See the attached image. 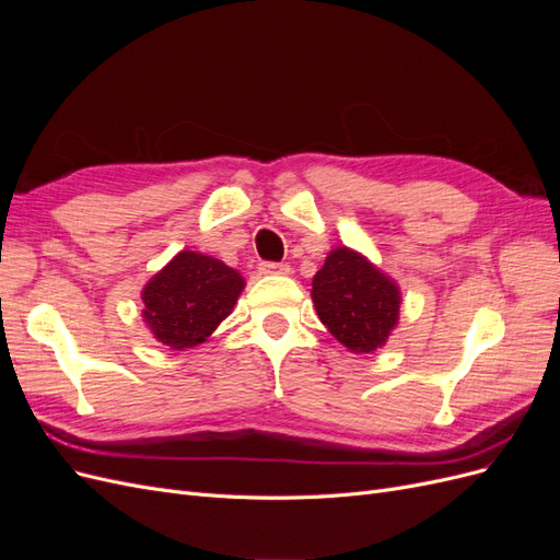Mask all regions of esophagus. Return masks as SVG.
I'll list each match as a JSON object with an SVG mask.
<instances>
[{
  "label": "esophagus",
  "mask_w": 560,
  "mask_h": 560,
  "mask_svg": "<svg viewBox=\"0 0 560 560\" xmlns=\"http://www.w3.org/2000/svg\"><path fill=\"white\" fill-rule=\"evenodd\" d=\"M259 270L264 276H290V264L264 261V264H259Z\"/></svg>",
  "instance_id": "esophagus-1"
}]
</instances>
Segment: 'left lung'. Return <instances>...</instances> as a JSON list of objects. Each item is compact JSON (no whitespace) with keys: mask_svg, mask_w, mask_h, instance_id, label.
I'll use <instances>...</instances> for the list:
<instances>
[{"mask_svg":"<svg viewBox=\"0 0 560 560\" xmlns=\"http://www.w3.org/2000/svg\"><path fill=\"white\" fill-rule=\"evenodd\" d=\"M311 296L322 325L354 354L385 346L399 322L401 290L397 280L346 245L327 254L313 278Z\"/></svg>","mask_w":560,"mask_h":560,"instance_id":"1","label":"left lung"}]
</instances>
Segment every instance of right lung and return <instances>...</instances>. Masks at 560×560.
Listing matches in <instances>:
<instances>
[{
  "label": "right lung",
  "mask_w": 560,
  "mask_h": 560,
  "mask_svg": "<svg viewBox=\"0 0 560 560\" xmlns=\"http://www.w3.org/2000/svg\"><path fill=\"white\" fill-rule=\"evenodd\" d=\"M245 278L210 254L182 249L142 287V319L159 343L189 350L231 315Z\"/></svg>",
  "instance_id": "1"
}]
</instances>
